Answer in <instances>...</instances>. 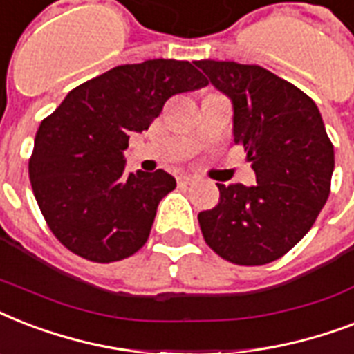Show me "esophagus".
Here are the masks:
<instances>
[{"mask_svg": "<svg viewBox=\"0 0 354 354\" xmlns=\"http://www.w3.org/2000/svg\"><path fill=\"white\" fill-rule=\"evenodd\" d=\"M194 182H196V178L191 176V174H180L178 176V185H191Z\"/></svg>", "mask_w": 354, "mask_h": 354, "instance_id": "1", "label": "esophagus"}]
</instances>
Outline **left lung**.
<instances>
[{
  "instance_id": "8db88e82",
  "label": "left lung",
  "mask_w": 354,
  "mask_h": 354,
  "mask_svg": "<svg viewBox=\"0 0 354 354\" xmlns=\"http://www.w3.org/2000/svg\"><path fill=\"white\" fill-rule=\"evenodd\" d=\"M233 102V136L257 183L218 185L221 200L198 215L205 242L222 259L259 266L283 257L313 227L330 193L335 149L316 102L261 66L198 60Z\"/></svg>"
}]
</instances>
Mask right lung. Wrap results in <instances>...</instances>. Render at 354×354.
<instances>
[{
    "mask_svg": "<svg viewBox=\"0 0 354 354\" xmlns=\"http://www.w3.org/2000/svg\"><path fill=\"white\" fill-rule=\"evenodd\" d=\"M187 60L124 64L77 86L41 121L29 178L47 226L69 252L113 263L150 235L160 200L176 187L169 172H124L132 132L150 122L176 93L207 86Z\"/></svg>",
    "mask_w": 354,
    "mask_h": 354,
    "instance_id": "1",
    "label": "right lung"
}]
</instances>
